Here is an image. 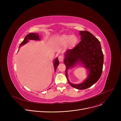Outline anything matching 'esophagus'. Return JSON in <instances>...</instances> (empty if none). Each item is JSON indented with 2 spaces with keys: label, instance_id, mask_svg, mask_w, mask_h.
<instances>
[{
  "label": "esophagus",
  "instance_id": "1",
  "mask_svg": "<svg viewBox=\"0 0 121 121\" xmlns=\"http://www.w3.org/2000/svg\"><path fill=\"white\" fill-rule=\"evenodd\" d=\"M58 59L60 62H62L63 60H64V57H63V56L62 55H59Z\"/></svg>",
  "mask_w": 121,
  "mask_h": 121
}]
</instances>
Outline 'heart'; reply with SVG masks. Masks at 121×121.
Masks as SVG:
<instances>
[{"label": "heart", "instance_id": "obj_1", "mask_svg": "<svg viewBox=\"0 0 121 121\" xmlns=\"http://www.w3.org/2000/svg\"><path fill=\"white\" fill-rule=\"evenodd\" d=\"M59 41L63 44H67L69 48H73L77 44L78 39L74 35L64 34L60 37Z\"/></svg>", "mask_w": 121, "mask_h": 121}]
</instances>
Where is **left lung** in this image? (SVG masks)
<instances>
[{
    "label": "left lung",
    "mask_w": 121,
    "mask_h": 121,
    "mask_svg": "<svg viewBox=\"0 0 121 121\" xmlns=\"http://www.w3.org/2000/svg\"><path fill=\"white\" fill-rule=\"evenodd\" d=\"M81 41L73 49L64 53V63L66 67V75L69 83L78 90H84L98 81L101 75L104 54L98 39L87 31H79ZM77 64L82 65L88 71L87 78L82 83L73 84L69 81L67 70Z\"/></svg>",
    "instance_id": "8db88e82"
}]
</instances>
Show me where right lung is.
<instances>
[{"label":"right lung","mask_w":121,"mask_h":121,"mask_svg":"<svg viewBox=\"0 0 121 121\" xmlns=\"http://www.w3.org/2000/svg\"><path fill=\"white\" fill-rule=\"evenodd\" d=\"M29 40L39 41V40H41V39H40L39 35L38 33H29L25 36L23 42H22L21 43V44H20V46H19V48H21V47L22 46L24 45L25 44L29 42ZM18 50H19V49H18ZM59 62L58 58L57 57V58H56L54 59V63H53V66H54V72H56V68L59 65Z\"/></svg>","instance_id":"add662e5"}]
</instances>
